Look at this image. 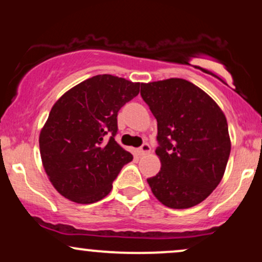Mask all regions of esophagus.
Masks as SVG:
<instances>
[{
	"mask_svg": "<svg viewBox=\"0 0 262 262\" xmlns=\"http://www.w3.org/2000/svg\"><path fill=\"white\" fill-rule=\"evenodd\" d=\"M150 150H151V148H150V145H149V144L145 143V144H143V145L140 146L139 150H138V154H139L140 156L146 155V154H149Z\"/></svg>",
	"mask_w": 262,
	"mask_h": 262,
	"instance_id": "obj_1",
	"label": "esophagus"
}]
</instances>
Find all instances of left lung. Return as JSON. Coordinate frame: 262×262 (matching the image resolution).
<instances>
[{"instance_id":"left-lung-1","label":"left lung","mask_w":262,"mask_h":262,"mask_svg":"<svg viewBox=\"0 0 262 262\" xmlns=\"http://www.w3.org/2000/svg\"><path fill=\"white\" fill-rule=\"evenodd\" d=\"M141 97L158 121L161 170L148 179L164 206H197L222 181L230 154L223 111L203 90L183 79L141 83Z\"/></svg>"}]
</instances>
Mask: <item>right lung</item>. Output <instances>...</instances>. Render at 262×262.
Instances as JSON below:
<instances>
[{
    "label": "right lung",
    "mask_w": 262,
    "mask_h": 262,
    "mask_svg": "<svg viewBox=\"0 0 262 262\" xmlns=\"http://www.w3.org/2000/svg\"><path fill=\"white\" fill-rule=\"evenodd\" d=\"M139 82L97 75L54 103L39 135L41 162L61 196L81 204L107 196L133 156L114 140L118 111L139 93Z\"/></svg>",
    "instance_id": "obj_1"
}]
</instances>
